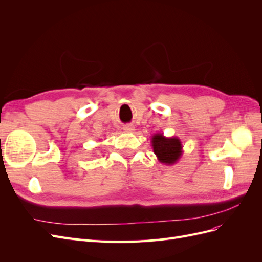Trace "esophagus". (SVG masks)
I'll return each instance as SVG.
<instances>
[{
  "label": "esophagus",
  "instance_id": "esophagus-1",
  "mask_svg": "<svg viewBox=\"0 0 262 262\" xmlns=\"http://www.w3.org/2000/svg\"><path fill=\"white\" fill-rule=\"evenodd\" d=\"M123 130H124V132H133L134 128H133V125H131V124H126V125L123 126Z\"/></svg>",
  "mask_w": 262,
  "mask_h": 262
}]
</instances>
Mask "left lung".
Listing matches in <instances>:
<instances>
[{
  "label": "left lung",
  "mask_w": 262,
  "mask_h": 262,
  "mask_svg": "<svg viewBox=\"0 0 262 262\" xmlns=\"http://www.w3.org/2000/svg\"><path fill=\"white\" fill-rule=\"evenodd\" d=\"M150 143L157 160L167 166L176 164L184 153L181 141L177 137L167 138L163 133H156L150 139Z\"/></svg>",
  "instance_id": "obj_1"
}]
</instances>
